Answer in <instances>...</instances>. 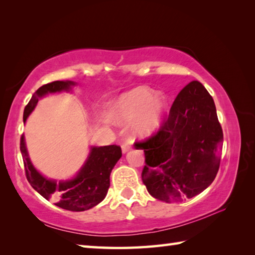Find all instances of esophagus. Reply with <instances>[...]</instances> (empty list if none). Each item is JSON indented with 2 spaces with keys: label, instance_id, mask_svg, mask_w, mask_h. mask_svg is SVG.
I'll return each mask as SVG.
<instances>
[{
  "label": "esophagus",
  "instance_id": "34e87169",
  "mask_svg": "<svg viewBox=\"0 0 255 255\" xmlns=\"http://www.w3.org/2000/svg\"><path fill=\"white\" fill-rule=\"evenodd\" d=\"M130 149H131V142L126 141V142H124V143L122 144V150H123L124 153H126L127 151H129Z\"/></svg>",
  "mask_w": 255,
  "mask_h": 255
}]
</instances>
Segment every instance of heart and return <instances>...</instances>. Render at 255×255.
Masks as SVG:
<instances>
[{
	"instance_id": "b5f03b06",
	"label": "heart",
	"mask_w": 255,
	"mask_h": 255,
	"mask_svg": "<svg viewBox=\"0 0 255 255\" xmlns=\"http://www.w3.org/2000/svg\"><path fill=\"white\" fill-rule=\"evenodd\" d=\"M153 95V91L147 88L128 92L117 103L116 118L121 122H131L138 118L136 130L141 134L152 133L160 126L166 107L163 96Z\"/></svg>"
}]
</instances>
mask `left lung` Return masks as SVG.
Segmentation results:
<instances>
[{"label":"left lung","instance_id":"1","mask_svg":"<svg viewBox=\"0 0 255 255\" xmlns=\"http://www.w3.org/2000/svg\"><path fill=\"white\" fill-rule=\"evenodd\" d=\"M224 133L213 97L198 81L182 89L158 130L136 142L144 152L141 178L151 196L181 202L217 175Z\"/></svg>","mask_w":255,"mask_h":255}]
</instances>
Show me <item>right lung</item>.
<instances>
[{
    "instance_id": "add662e5",
    "label": "right lung",
    "mask_w": 255,
    "mask_h": 255,
    "mask_svg": "<svg viewBox=\"0 0 255 255\" xmlns=\"http://www.w3.org/2000/svg\"><path fill=\"white\" fill-rule=\"evenodd\" d=\"M73 84L71 81H53L40 86L25 107L24 122L37 105L39 97L47 93L69 90L70 85ZM19 148L23 155L26 178L32 188L46 199H55V205L58 207L70 211L88 210L105 198L110 188L111 172L122 156V148L116 144L92 148L89 159L78 176L71 181L57 183L47 180L32 166L27 154L24 136L20 137Z\"/></svg>"
}]
</instances>
